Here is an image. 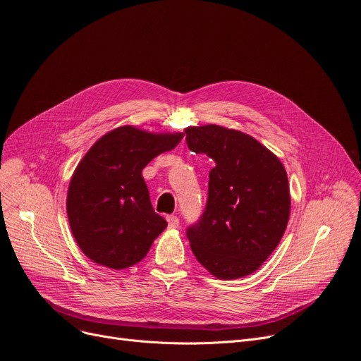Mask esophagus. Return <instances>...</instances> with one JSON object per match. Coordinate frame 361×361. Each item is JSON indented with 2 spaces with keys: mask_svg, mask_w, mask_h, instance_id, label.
<instances>
[{
  "mask_svg": "<svg viewBox=\"0 0 361 361\" xmlns=\"http://www.w3.org/2000/svg\"><path fill=\"white\" fill-rule=\"evenodd\" d=\"M166 221H168L169 228H177L180 226V219H178L177 215H168Z\"/></svg>",
  "mask_w": 361,
  "mask_h": 361,
  "instance_id": "esophagus-1",
  "label": "esophagus"
}]
</instances>
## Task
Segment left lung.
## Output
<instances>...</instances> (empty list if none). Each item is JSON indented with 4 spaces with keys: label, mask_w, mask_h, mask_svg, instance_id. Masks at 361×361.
Instances as JSON below:
<instances>
[{
    "label": "left lung",
    "mask_w": 361,
    "mask_h": 361,
    "mask_svg": "<svg viewBox=\"0 0 361 361\" xmlns=\"http://www.w3.org/2000/svg\"><path fill=\"white\" fill-rule=\"evenodd\" d=\"M184 133L192 152L215 162L205 209L185 230L193 254L218 279L254 273L288 226L286 171L269 149L240 131L205 125Z\"/></svg>",
    "instance_id": "left-lung-1"
}]
</instances>
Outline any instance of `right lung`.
Returning a JSON list of instances; mask_svg holds the SVG:
<instances>
[{
  "label": "right lung",
  "mask_w": 361,
  "mask_h": 361,
  "mask_svg": "<svg viewBox=\"0 0 361 361\" xmlns=\"http://www.w3.org/2000/svg\"><path fill=\"white\" fill-rule=\"evenodd\" d=\"M181 138L121 127L88 150L71 180L66 208L73 238L90 259L122 270L146 257L166 221L152 207L142 171Z\"/></svg>",
  "instance_id": "add662e5"
}]
</instances>
